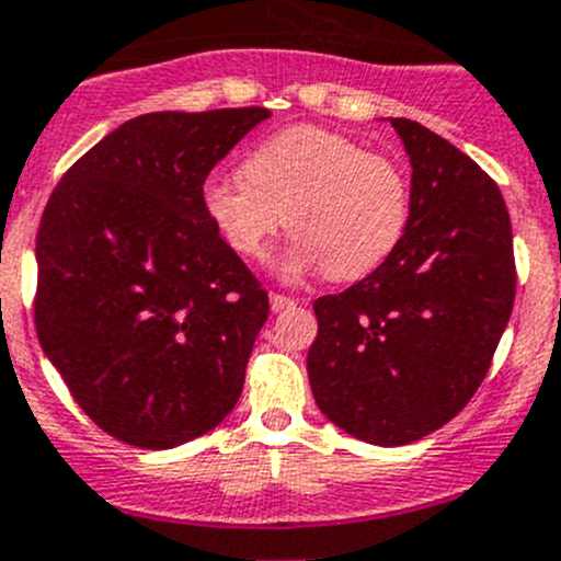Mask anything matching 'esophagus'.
Listing matches in <instances>:
<instances>
[{"label": "esophagus", "instance_id": "34e87169", "mask_svg": "<svg viewBox=\"0 0 561 561\" xmlns=\"http://www.w3.org/2000/svg\"><path fill=\"white\" fill-rule=\"evenodd\" d=\"M268 301H271V309H274V312H285V309L296 307V301H293L290 296H282V293H271Z\"/></svg>", "mask_w": 561, "mask_h": 561}]
</instances>
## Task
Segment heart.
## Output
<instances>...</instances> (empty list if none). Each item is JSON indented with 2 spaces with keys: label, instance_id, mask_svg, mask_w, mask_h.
I'll return each mask as SVG.
<instances>
[{
  "label": "heart",
  "instance_id": "obj_1",
  "mask_svg": "<svg viewBox=\"0 0 561 561\" xmlns=\"http://www.w3.org/2000/svg\"><path fill=\"white\" fill-rule=\"evenodd\" d=\"M203 208L243 257H260L287 227L296 238L274 260L279 276L325 271L347 282L394 252L411 216V186L397 161L334 130L296 125L260 142L243 175H210Z\"/></svg>",
  "mask_w": 561,
  "mask_h": 561
}]
</instances>
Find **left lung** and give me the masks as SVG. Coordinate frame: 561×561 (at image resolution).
Here are the masks:
<instances>
[{
	"mask_svg": "<svg viewBox=\"0 0 561 561\" xmlns=\"http://www.w3.org/2000/svg\"><path fill=\"white\" fill-rule=\"evenodd\" d=\"M411 159V216L358 285L314 301L309 386L325 419L375 447L447 425L485 378L515 301L496 183L444 136L389 117Z\"/></svg>",
	"mask_w": 561,
	"mask_h": 561,
	"instance_id": "left-lung-1",
	"label": "left lung"
}]
</instances>
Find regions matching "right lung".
<instances>
[{
	"label": "right lung",
	"mask_w": 561,
	"mask_h": 561,
	"mask_svg": "<svg viewBox=\"0 0 561 561\" xmlns=\"http://www.w3.org/2000/svg\"><path fill=\"white\" fill-rule=\"evenodd\" d=\"M263 106L153 112L103 136L48 197L37 340L81 411L172 449L236 408L268 293L203 208V183Z\"/></svg>",
	"instance_id": "1"
}]
</instances>
